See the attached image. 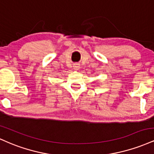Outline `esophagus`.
<instances>
[{
  "mask_svg": "<svg viewBox=\"0 0 154 154\" xmlns=\"http://www.w3.org/2000/svg\"><path fill=\"white\" fill-rule=\"evenodd\" d=\"M73 68L75 70H79L80 68V64L78 63H75L73 64Z\"/></svg>",
  "mask_w": 154,
  "mask_h": 154,
  "instance_id": "1",
  "label": "esophagus"
}]
</instances>
